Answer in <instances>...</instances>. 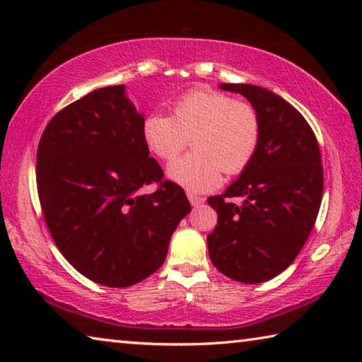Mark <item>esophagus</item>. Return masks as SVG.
<instances>
[{
	"instance_id": "esophagus-1",
	"label": "esophagus",
	"mask_w": 362,
	"mask_h": 362,
	"mask_svg": "<svg viewBox=\"0 0 362 362\" xmlns=\"http://www.w3.org/2000/svg\"><path fill=\"white\" fill-rule=\"evenodd\" d=\"M187 196H188V199H189V203H192V206H201L204 203V198H201V196H198V194H194V193H192V192H188L187 193Z\"/></svg>"
}]
</instances>
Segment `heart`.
I'll list each match as a JSON object with an SVG mask.
<instances>
[{
	"instance_id": "1",
	"label": "heart",
	"mask_w": 362,
	"mask_h": 362,
	"mask_svg": "<svg viewBox=\"0 0 362 362\" xmlns=\"http://www.w3.org/2000/svg\"><path fill=\"white\" fill-rule=\"evenodd\" d=\"M151 155L170 161L192 137L194 153L175 159L168 177L189 192H209L222 173L238 174L254 158L260 142V118L244 102L211 89H196L174 103L173 116L151 113L142 124Z\"/></svg>"
}]
</instances>
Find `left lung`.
<instances>
[{
    "label": "left lung",
    "instance_id": "obj_1",
    "mask_svg": "<svg viewBox=\"0 0 362 362\" xmlns=\"http://www.w3.org/2000/svg\"><path fill=\"white\" fill-rule=\"evenodd\" d=\"M218 88L244 95L257 110L260 142L240 179L209 198L218 220L207 249L225 276L259 284L283 273L313 230L322 198L321 151L308 122L283 97L254 84Z\"/></svg>",
    "mask_w": 362,
    "mask_h": 362
}]
</instances>
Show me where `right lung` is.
<instances>
[{
	"instance_id": "add662e5",
	"label": "right lung",
	"mask_w": 362,
	"mask_h": 362,
	"mask_svg": "<svg viewBox=\"0 0 362 362\" xmlns=\"http://www.w3.org/2000/svg\"><path fill=\"white\" fill-rule=\"evenodd\" d=\"M142 124L126 86H107L60 110L36 153L52 240L73 268L102 286L127 287L155 273L192 211L185 192L163 180ZM153 181L160 185L155 192L138 193Z\"/></svg>"
}]
</instances>
